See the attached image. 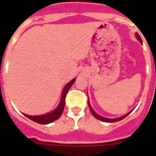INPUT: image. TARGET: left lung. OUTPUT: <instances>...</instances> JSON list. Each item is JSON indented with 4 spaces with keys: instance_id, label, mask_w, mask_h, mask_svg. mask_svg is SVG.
Here are the masks:
<instances>
[{
    "instance_id": "obj_1",
    "label": "left lung",
    "mask_w": 156,
    "mask_h": 156,
    "mask_svg": "<svg viewBox=\"0 0 156 156\" xmlns=\"http://www.w3.org/2000/svg\"><path fill=\"white\" fill-rule=\"evenodd\" d=\"M136 37H137V39H138L139 41H140L141 43H142V39H141L140 35H138V33H136L135 34ZM87 104H88V106H89V108H90V112H91V113H92V115L94 116H95V118L98 119V120H100V121H104V122H116V121H121V120H122V119H124L125 117H126V116H128L129 114L131 112H128L127 114H126V115H124V116H121V117H119V118H115V119H110V118H106V117H103V116H100V115H98L96 112H95L94 110L92 109V108H91V106H90V102H89V100H87Z\"/></svg>"
}]
</instances>
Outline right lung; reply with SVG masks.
<instances>
[{
    "label": "right lung",
    "mask_w": 156,
    "mask_h": 156,
    "mask_svg": "<svg viewBox=\"0 0 156 156\" xmlns=\"http://www.w3.org/2000/svg\"><path fill=\"white\" fill-rule=\"evenodd\" d=\"M74 81H75V78H73V80H71L69 83H67L66 87H64L62 95H61V102H60L57 108L54 111L51 112L49 113L44 114V115H40V116H30V115H27V114H24V115L29 119H30L31 121H35L36 123L42 124V125L49 124L52 121L57 120L63 112L64 108H65V105H66V96L67 95V93H68L69 90V88L72 87V85L74 83Z\"/></svg>",
    "instance_id": "1"
}]
</instances>
